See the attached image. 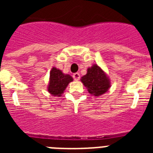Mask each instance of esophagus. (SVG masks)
<instances>
[{
    "instance_id": "obj_1",
    "label": "esophagus",
    "mask_w": 153,
    "mask_h": 153,
    "mask_svg": "<svg viewBox=\"0 0 153 153\" xmlns=\"http://www.w3.org/2000/svg\"><path fill=\"white\" fill-rule=\"evenodd\" d=\"M73 77H74V79H75V80H79V78H80V75H79V73H75V74H74V75H73Z\"/></svg>"
}]
</instances>
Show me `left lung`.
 Listing matches in <instances>:
<instances>
[{
    "label": "left lung",
    "instance_id": "1",
    "mask_svg": "<svg viewBox=\"0 0 153 153\" xmlns=\"http://www.w3.org/2000/svg\"><path fill=\"white\" fill-rule=\"evenodd\" d=\"M89 93L94 97H100L108 91L111 83L106 74L97 64H93L87 69L86 75L81 77Z\"/></svg>",
    "mask_w": 153,
    "mask_h": 153
}]
</instances>
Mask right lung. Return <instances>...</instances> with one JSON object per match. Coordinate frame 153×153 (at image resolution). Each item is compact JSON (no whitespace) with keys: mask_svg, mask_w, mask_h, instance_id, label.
<instances>
[{"mask_svg":"<svg viewBox=\"0 0 153 153\" xmlns=\"http://www.w3.org/2000/svg\"><path fill=\"white\" fill-rule=\"evenodd\" d=\"M73 80L74 79L71 76L63 74L61 70L53 67L50 72L47 91L54 97H61L69 83Z\"/></svg>","mask_w":153,"mask_h":153,"instance_id":"obj_1","label":"right lung"}]
</instances>
